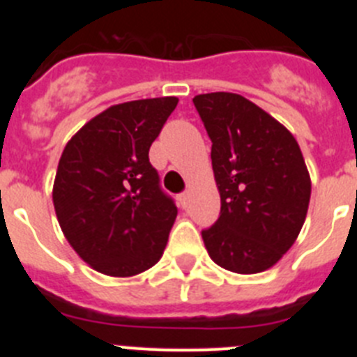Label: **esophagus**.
Wrapping results in <instances>:
<instances>
[{
  "label": "esophagus",
  "instance_id": "1",
  "mask_svg": "<svg viewBox=\"0 0 357 357\" xmlns=\"http://www.w3.org/2000/svg\"><path fill=\"white\" fill-rule=\"evenodd\" d=\"M189 204V195L188 193H181L178 195V206L182 207V209H185Z\"/></svg>",
  "mask_w": 357,
  "mask_h": 357
}]
</instances>
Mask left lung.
Masks as SVG:
<instances>
[{
  "mask_svg": "<svg viewBox=\"0 0 357 357\" xmlns=\"http://www.w3.org/2000/svg\"><path fill=\"white\" fill-rule=\"evenodd\" d=\"M222 198L220 218L202 230L211 259L234 273H259L291 248L304 225L311 178L291 132L247 98L198 94Z\"/></svg>",
  "mask_w": 357,
  "mask_h": 357,
  "instance_id": "1",
  "label": "left lung"
}]
</instances>
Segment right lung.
<instances>
[{
	"mask_svg": "<svg viewBox=\"0 0 357 357\" xmlns=\"http://www.w3.org/2000/svg\"><path fill=\"white\" fill-rule=\"evenodd\" d=\"M176 103L164 96L109 107L62 151L53 206L69 245L96 272L137 275L166 248L176 206L148 151Z\"/></svg>",
	"mask_w": 357,
	"mask_h": 357,
	"instance_id": "1",
	"label": "right lung"
}]
</instances>
